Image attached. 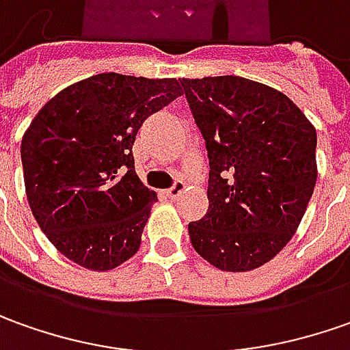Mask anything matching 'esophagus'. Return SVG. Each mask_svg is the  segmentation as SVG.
Segmentation results:
<instances>
[{"instance_id": "esophagus-1", "label": "esophagus", "mask_w": 350, "mask_h": 350, "mask_svg": "<svg viewBox=\"0 0 350 350\" xmlns=\"http://www.w3.org/2000/svg\"><path fill=\"white\" fill-rule=\"evenodd\" d=\"M184 189H186V184H184L182 180H176L174 184H172V186L166 189V196H168V198H170V199L180 198Z\"/></svg>"}]
</instances>
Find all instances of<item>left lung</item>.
<instances>
[{"mask_svg": "<svg viewBox=\"0 0 350 350\" xmlns=\"http://www.w3.org/2000/svg\"><path fill=\"white\" fill-rule=\"evenodd\" d=\"M209 157V209L191 246L223 271L283 250L316 186V129L288 96L236 75L180 81Z\"/></svg>", "mask_w": 350, "mask_h": 350, "instance_id": "8db88e82", "label": "left lung"}]
</instances>
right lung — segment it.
<instances>
[{
  "instance_id": "obj_1",
  "label": "right lung",
  "mask_w": 350,
  "mask_h": 350,
  "mask_svg": "<svg viewBox=\"0 0 350 350\" xmlns=\"http://www.w3.org/2000/svg\"><path fill=\"white\" fill-rule=\"evenodd\" d=\"M182 96L176 79L100 73L57 92L21 143L27 199L67 259L108 271L139 250L157 193L135 174L139 127Z\"/></svg>"
}]
</instances>
